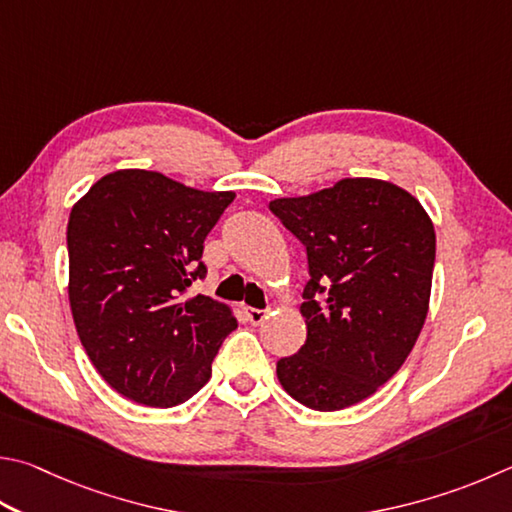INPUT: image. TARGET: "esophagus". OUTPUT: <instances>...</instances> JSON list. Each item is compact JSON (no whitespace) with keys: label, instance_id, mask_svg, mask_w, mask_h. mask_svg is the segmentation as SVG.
I'll return each mask as SVG.
<instances>
[{"label":"esophagus","instance_id":"obj_1","mask_svg":"<svg viewBox=\"0 0 512 512\" xmlns=\"http://www.w3.org/2000/svg\"><path fill=\"white\" fill-rule=\"evenodd\" d=\"M246 315H248L250 324H262L266 320L268 311L266 309H246Z\"/></svg>","mask_w":512,"mask_h":512}]
</instances>
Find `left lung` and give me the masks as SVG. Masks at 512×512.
<instances>
[{"label":"left lung","mask_w":512,"mask_h":512,"mask_svg":"<svg viewBox=\"0 0 512 512\" xmlns=\"http://www.w3.org/2000/svg\"><path fill=\"white\" fill-rule=\"evenodd\" d=\"M306 246V342L277 362L297 403L336 412L365 401L410 356L430 309L436 235L410 192L380 179L268 203Z\"/></svg>","instance_id":"left-lung-1"}]
</instances>
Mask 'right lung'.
I'll return each mask as SVG.
<instances>
[{
    "instance_id": "1",
    "label": "right lung",
    "mask_w": 512,
    "mask_h": 512,
    "mask_svg": "<svg viewBox=\"0 0 512 512\" xmlns=\"http://www.w3.org/2000/svg\"><path fill=\"white\" fill-rule=\"evenodd\" d=\"M235 192L188 188L161 172L116 170L91 185L67 226L78 338L118 394L174 407L208 383L232 309L185 295L206 277L203 239Z\"/></svg>"
}]
</instances>
